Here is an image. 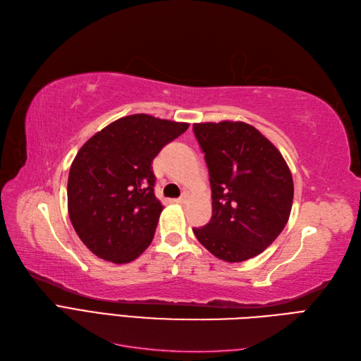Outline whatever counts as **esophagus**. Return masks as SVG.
I'll use <instances>...</instances> for the list:
<instances>
[{
	"label": "esophagus",
	"mask_w": 361,
	"mask_h": 361,
	"mask_svg": "<svg viewBox=\"0 0 361 361\" xmlns=\"http://www.w3.org/2000/svg\"><path fill=\"white\" fill-rule=\"evenodd\" d=\"M188 200H189V196H188V195H183V196L177 197L176 202H177V204H185V202H188Z\"/></svg>",
	"instance_id": "34e87169"
}]
</instances>
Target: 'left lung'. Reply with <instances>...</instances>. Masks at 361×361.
I'll return each instance as SVG.
<instances>
[{
	"label": "left lung",
	"mask_w": 361,
	"mask_h": 361,
	"mask_svg": "<svg viewBox=\"0 0 361 361\" xmlns=\"http://www.w3.org/2000/svg\"><path fill=\"white\" fill-rule=\"evenodd\" d=\"M210 173L213 216L193 228L202 246L226 262L262 253L283 231L294 183L285 159L269 139L243 121L196 123Z\"/></svg>",
	"instance_id": "8db88e82"
}]
</instances>
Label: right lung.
<instances>
[{
  "label": "right lung",
  "mask_w": 361,
  "mask_h": 361,
  "mask_svg": "<svg viewBox=\"0 0 361 361\" xmlns=\"http://www.w3.org/2000/svg\"><path fill=\"white\" fill-rule=\"evenodd\" d=\"M188 127L135 114L80 147L68 172L67 207L78 237L96 257L127 264L153 241L164 205L154 195L151 165Z\"/></svg>",
  "instance_id": "right-lung-1"
}]
</instances>
